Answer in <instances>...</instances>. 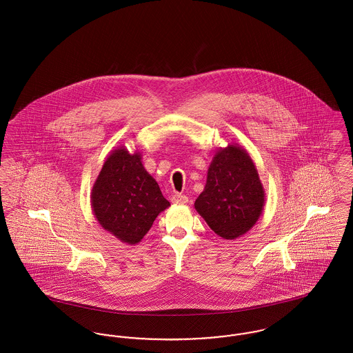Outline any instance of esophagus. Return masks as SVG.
<instances>
[{
  "label": "esophagus",
  "instance_id": "obj_1",
  "mask_svg": "<svg viewBox=\"0 0 353 353\" xmlns=\"http://www.w3.org/2000/svg\"><path fill=\"white\" fill-rule=\"evenodd\" d=\"M172 203L174 205H185L188 203V197L184 194H180V193H176L172 196Z\"/></svg>",
  "mask_w": 353,
  "mask_h": 353
}]
</instances>
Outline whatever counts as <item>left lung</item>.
<instances>
[{"label": "left lung", "mask_w": 353, "mask_h": 353, "mask_svg": "<svg viewBox=\"0 0 353 353\" xmlns=\"http://www.w3.org/2000/svg\"><path fill=\"white\" fill-rule=\"evenodd\" d=\"M266 193L250 154L238 144L216 152L194 209L223 239L246 234L261 217Z\"/></svg>", "instance_id": "8db88e82"}]
</instances>
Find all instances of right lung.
Here are the masks:
<instances>
[{
    "label": "right lung",
    "instance_id": "add662e5",
    "mask_svg": "<svg viewBox=\"0 0 353 353\" xmlns=\"http://www.w3.org/2000/svg\"><path fill=\"white\" fill-rule=\"evenodd\" d=\"M169 206L140 152L130 153L121 145L107 156L91 190L92 213L105 232L136 245Z\"/></svg>",
    "mask_w": 353,
    "mask_h": 353
}]
</instances>
